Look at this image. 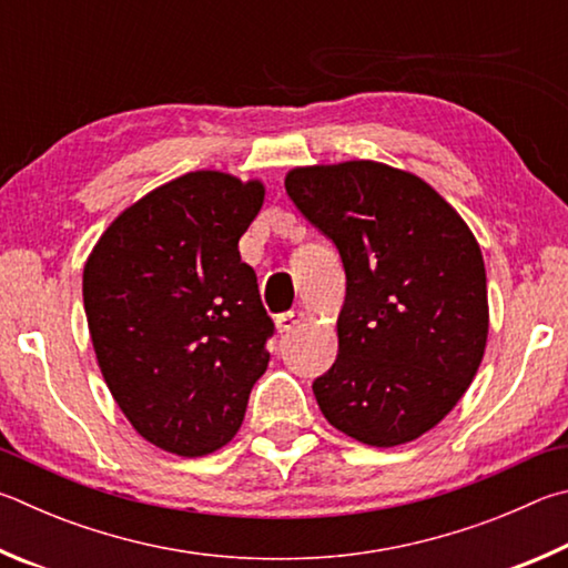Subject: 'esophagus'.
<instances>
[{"mask_svg":"<svg viewBox=\"0 0 568 568\" xmlns=\"http://www.w3.org/2000/svg\"><path fill=\"white\" fill-rule=\"evenodd\" d=\"M304 312L302 310H292V312H286V314H278L276 316V329H278V334H290V332H294L296 326H300L302 322H304Z\"/></svg>","mask_w":568,"mask_h":568,"instance_id":"esophagus-1","label":"esophagus"}]
</instances>
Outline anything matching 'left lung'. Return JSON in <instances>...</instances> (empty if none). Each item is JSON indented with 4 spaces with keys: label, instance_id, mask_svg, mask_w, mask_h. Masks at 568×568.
<instances>
[{
    "label": "left lung",
    "instance_id": "1",
    "mask_svg": "<svg viewBox=\"0 0 568 568\" xmlns=\"http://www.w3.org/2000/svg\"><path fill=\"white\" fill-rule=\"evenodd\" d=\"M286 194L339 248V354L314 382L334 429L389 449L419 439L474 382L489 336L479 242L412 172L372 159L294 166Z\"/></svg>",
    "mask_w": 568,
    "mask_h": 568
}]
</instances>
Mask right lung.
I'll use <instances>...</instances> for the list:
<instances>
[{
	"label": "right lung",
	"mask_w": 568,
	"mask_h": 568,
	"mask_svg": "<svg viewBox=\"0 0 568 568\" xmlns=\"http://www.w3.org/2000/svg\"><path fill=\"white\" fill-rule=\"evenodd\" d=\"M262 204L258 179L189 172L126 206L84 264L99 369L136 434L169 454L232 442L268 366L274 324L239 256Z\"/></svg>",
	"instance_id": "right-lung-1"
}]
</instances>
